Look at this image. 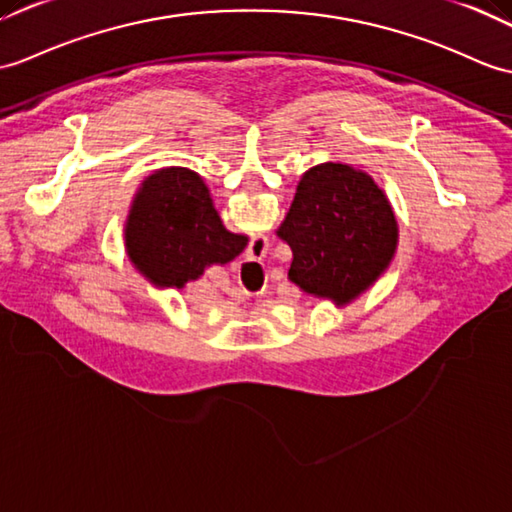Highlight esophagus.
Returning a JSON list of instances; mask_svg holds the SVG:
<instances>
[{
    "label": "esophagus",
    "instance_id": "esophagus-1",
    "mask_svg": "<svg viewBox=\"0 0 512 512\" xmlns=\"http://www.w3.org/2000/svg\"><path fill=\"white\" fill-rule=\"evenodd\" d=\"M248 251H251L253 259L264 257V255H266V251H268V240H266V237H255V240L251 242V248H248Z\"/></svg>",
    "mask_w": 512,
    "mask_h": 512
}]
</instances>
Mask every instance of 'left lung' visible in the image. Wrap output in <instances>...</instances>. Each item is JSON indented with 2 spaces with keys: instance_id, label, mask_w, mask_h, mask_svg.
<instances>
[{
  "instance_id": "1",
  "label": "left lung",
  "mask_w": 512,
  "mask_h": 512,
  "mask_svg": "<svg viewBox=\"0 0 512 512\" xmlns=\"http://www.w3.org/2000/svg\"><path fill=\"white\" fill-rule=\"evenodd\" d=\"M277 235L292 248L290 281L336 305L371 288L399 242L386 194L344 163H320L303 174Z\"/></svg>"
}]
</instances>
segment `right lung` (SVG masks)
I'll use <instances>...</instances> for the list:
<instances>
[{
  "instance_id": "right-lung-1",
  "label": "right lung",
  "mask_w": 512,
  "mask_h": 512,
  "mask_svg": "<svg viewBox=\"0 0 512 512\" xmlns=\"http://www.w3.org/2000/svg\"><path fill=\"white\" fill-rule=\"evenodd\" d=\"M126 253L154 288L181 290L207 266L229 264L246 235L224 229L209 187L187 168H163L141 183L124 229Z\"/></svg>"
}]
</instances>
